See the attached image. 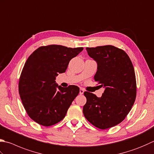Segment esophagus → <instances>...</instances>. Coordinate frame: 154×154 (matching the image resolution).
<instances>
[{
	"label": "esophagus",
	"instance_id": "obj_1",
	"mask_svg": "<svg viewBox=\"0 0 154 154\" xmlns=\"http://www.w3.org/2000/svg\"><path fill=\"white\" fill-rule=\"evenodd\" d=\"M84 92H85V91H84L82 88L80 89V94H82L84 93Z\"/></svg>",
	"mask_w": 154,
	"mask_h": 154
}]
</instances>
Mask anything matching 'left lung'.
Returning a JSON list of instances; mask_svg holds the SVG:
<instances>
[{
	"instance_id": "left-lung-1",
	"label": "left lung",
	"mask_w": 154,
	"mask_h": 154,
	"mask_svg": "<svg viewBox=\"0 0 154 154\" xmlns=\"http://www.w3.org/2000/svg\"><path fill=\"white\" fill-rule=\"evenodd\" d=\"M97 63L94 79L104 88L100 98L85 92L83 113L90 123L101 129L117 125L131 111L136 98V80L132 62L125 52L112 45L86 48Z\"/></svg>"
}]
</instances>
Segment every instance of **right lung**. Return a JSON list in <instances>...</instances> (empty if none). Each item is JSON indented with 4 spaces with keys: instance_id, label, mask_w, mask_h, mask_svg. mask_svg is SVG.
<instances>
[{
    "instance_id": "obj_1",
    "label": "right lung",
    "mask_w": 154,
    "mask_h": 154,
    "mask_svg": "<svg viewBox=\"0 0 154 154\" xmlns=\"http://www.w3.org/2000/svg\"><path fill=\"white\" fill-rule=\"evenodd\" d=\"M83 49L60 45L42 46L26 61L19 92L26 112L36 123L48 127L65 117L80 89L75 85L63 88L55 80L58 74L66 72L69 61Z\"/></svg>"
}]
</instances>
